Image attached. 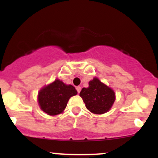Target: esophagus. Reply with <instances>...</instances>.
<instances>
[{
    "instance_id": "34e87169",
    "label": "esophagus",
    "mask_w": 158,
    "mask_h": 158,
    "mask_svg": "<svg viewBox=\"0 0 158 158\" xmlns=\"http://www.w3.org/2000/svg\"><path fill=\"white\" fill-rule=\"evenodd\" d=\"M77 92L78 93H80V91H81V87H79V86H77Z\"/></svg>"
}]
</instances>
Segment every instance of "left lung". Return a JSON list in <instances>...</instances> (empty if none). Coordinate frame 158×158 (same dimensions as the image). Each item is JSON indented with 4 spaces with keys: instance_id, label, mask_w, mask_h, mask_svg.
<instances>
[{
    "instance_id": "8db88e82",
    "label": "left lung",
    "mask_w": 158,
    "mask_h": 158,
    "mask_svg": "<svg viewBox=\"0 0 158 158\" xmlns=\"http://www.w3.org/2000/svg\"><path fill=\"white\" fill-rule=\"evenodd\" d=\"M79 96L82 98L87 109L95 114L108 112L115 101L114 90L97 78L90 81L89 87L83 88Z\"/></svg>"
}]
</instances>
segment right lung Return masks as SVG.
Instances as JSON below:
<instances>
[{"label":"right lung","instance_id":"1","mask_svg":"<svg viewBox=\"0 0 158 158\" xmlns=\"http://www.w3.org/2000/svg\"><path fill=\"white\" fill-rule=\"evenodd\" d=\"M77 94L71 85H66L59 79L41 88L38 95L40 108L50 116L62 113L70 97Z\"/></svg>","mask_w":158,"mask_h":158}]
</instances>
